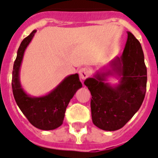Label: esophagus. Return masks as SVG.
<instances>
[{
  "instance_id": "1",
  "label": "esophagus",
  "mask_w": 158,
  "mask_h": 158,
  "mask_svg": "<svg viewBox=\"0 0 158 158\" xmlns=\"http://www.w3.org/2000/svg\"><path fill=\"white\" fill-rule=\"evenodd\" d=\"M79 77H80V79H85L86 78L89 76V74H90V71H89V69L86 67H84V68H81V69H79Z\"/></svg>"
}]
</instances>
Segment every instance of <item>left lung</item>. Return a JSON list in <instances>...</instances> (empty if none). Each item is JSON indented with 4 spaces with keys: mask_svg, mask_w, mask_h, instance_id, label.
Masks as SVG:
<instances>
[{
    "mask_svg": "<svg viewBox=\"0 0 158 158\" xmlns=\"http://www.w3.org/2000/svg\"><path fill=\"white\" fill-rule=\"evenodd\" d=\"M120 56L85 79L91 93L93 123L106 131L122 128L137 112L144 99L147 85V68L139 42L130 32ZM110 77L118 82L112 84Z\"/></svg>",
    "mask_w": 158,
    "mask_h": 158,
    "instance_id": "1",
    "label": "left lung"
}]
</instances>
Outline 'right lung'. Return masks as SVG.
<instances>
[{
    "label": "right lung",
    "mask_w": 158,
    "mask_h": 158,
    "mask_svg": "<svg viewBox=\"0 0 158 158\" xmlns=\"http://www.w3.org/2000/svg\"><path fill=\"white\" fill-rule=\"evenodd\" d=\"M33 30L22 41L17 52L12 73L14 98L21 111L34 127L43 130H52L63 123L64 112L70 99L82 88L79 74L68 75L50 93L43 96H31L24 91L20 82V67L26 48L34 37Z\"/></svg>",
    "instance_id": "1"
}]
</instances>
